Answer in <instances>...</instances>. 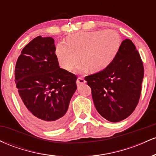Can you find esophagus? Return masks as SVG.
Returning a JSON list of instances; mask_svg holds the SVG:
<instances>
[{"label": "esophagus", "instance_id": "34e87169", "mask_svg": "<svg viewBox=\"0 0 156 156\" xmlns=\"http://www.w3.org/2000/svg\"><path fill=\"white\" fill-rule=\"evenodd\" d=\"M85 83H86V80H84L83 78H78L76 80V83L78 86H80L81 85V84H83Z\"/></svg>", "mask_w": 156, "mask_h": 156}]
</instances>
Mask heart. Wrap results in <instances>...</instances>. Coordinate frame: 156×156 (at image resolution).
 Listing matches in <instances>:
<instances>
[{"instance_id":"1","label":"heart","mask_w":156,"mask_h":156,"mask_svg":"<svg viewBox=\"0 0 156 156\" xmlns=\"http://www.w3.org/2000/svg\"><path fill=\"white\" fill-rule=\"evenodd\" d=\"M67 43L59 42L55 47V55L63 69L71 71L79 63L80 72L92 73L104 70L114 62L120 50L122 40L114 30L80 31L69 36ZM81 58H80V56Z\"/></svg>"}]
</instances>
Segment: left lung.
I'll list each match as a JSON object with an SVG mask.
<instances>
[{"label": "left lung", "mask_w": 156, "mask_h": 156, "mask_svg": "<svg viewBox=\"0 0 156 156\" xmlns=\"http://www.w3.org/2000/svg\"><path fill=\"white\" fill-rule=\"evenodd\" d=\"M144 67L130 39L122 41L119 53L101 72L85 77L92 89L94 106L105 119L117 122L129 117L140 98Z\"/></svg>", "instance_id": "obj_1"}]
</instances>
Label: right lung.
<instances>
[{"label":"right lung","mask_w":156,"mask_h":156,"mask_svg":"<svg viewBox=\"0 0 156 156\" xmlns=\"http://www.w3.org/2000/svg\"><path fill=\"white\" fill-rule=\"evenodd\" d=\"M54 39L36 37L21 51L15 66V83L26 116L48 130L67 120L77 77L60 68Z\"/></svg>","instance_id":"obj_1"}]
</instances>
